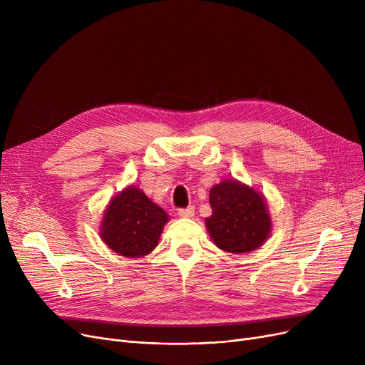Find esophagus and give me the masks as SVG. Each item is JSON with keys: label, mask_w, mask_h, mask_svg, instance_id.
Listing matches in <instances>:
<instances>
[{"label": "esophagus", "mask_w": 365, "mask_h": 365, "mask_svg": "<svg viewBox=\"0 0 365 365\" xmlns=\"http://www.w3.org/2000/svg\"><path fill=\"white\" fill-rule=\"evenodd\" d=\"M194 213H195L194 207H186V208H179L178 210L179 217H192Z\"/></svg>", "instance_id": "obj_1"}]
</instances>
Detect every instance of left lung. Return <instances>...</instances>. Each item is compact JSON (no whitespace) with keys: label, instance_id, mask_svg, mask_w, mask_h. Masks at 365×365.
Returning a JSON list of instances; mask_svg holds the SVG:
<instances>
[{"label":"left lung","instance_id":"1","mask_svg":"<svg viewBox=\"0 0 365 365\" xmlns=\"http://www.w3.org/2000/svg\"><path fill=\"white\" fill-rule=\"evenodd\" d=\"M212 216L205 225L215 244L229 253H248L260 247L271 232L264 200L255 189L225 180L210 190Z\"/></svg>","mask_w":365,"mask_h":365}]
</instances>
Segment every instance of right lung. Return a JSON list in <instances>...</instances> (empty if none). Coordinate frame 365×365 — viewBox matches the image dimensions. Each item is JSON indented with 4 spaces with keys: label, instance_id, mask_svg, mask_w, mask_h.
Masks as SVG:
<instances>
[{
    "label": "right lung",
    "instance_id": "1",
    "mask_svg": "<svg viewBox=\"0 0 365 365\" xmlns=\"http://www.w3.org/2000/svg\"><path fill=\"white\" fill-rule=\"evenodd\" d=\"M168 216L140 189L127 187L115 197L102 222V240L125 257H142L157 247Z\"/></svg>",
    "mask_w": 365,
    "mask_h": 365
}]
</instances>
